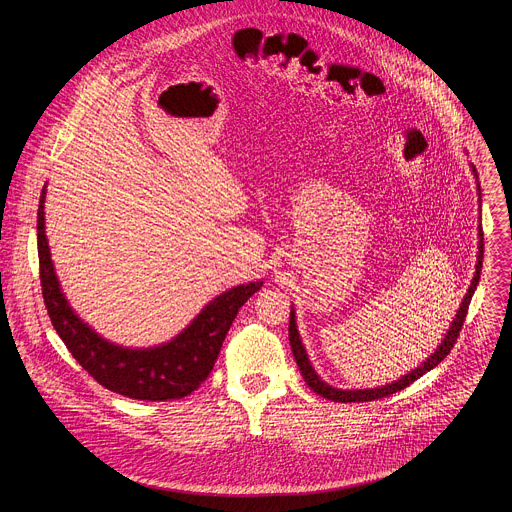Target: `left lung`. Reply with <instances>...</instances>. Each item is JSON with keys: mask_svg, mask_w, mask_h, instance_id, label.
Masks as SVG:
<instances>
[{"mask_svg": "<svg viewBox=\"0 0 512 512\" xmlns=\"http://www.w3.org/2000/svg\"><path fill=\"white\" fill-rule=\"evenodd\" d=\"M472 172H474V176H476V168H474V166H472ZM478 194H480V184H478ZM478 235H480V243H478L476 273H474V279H472V283H470V287H468V294L464 296V300H462V304H460V310H458V314H456V318H454V322H452L448 334L444 336L442 344L435 348V352H433L427 360H423L417 369H413L409 375L401 377V379L395 381V383H389V385H383V387H377V389H356V391H344V389H336V387H330L328 383H324V381L316 375V371L312 369L310 358H308V354H306V348H304V344H302V338H300V332H298V326H296V312H294V308H291V312H289V344H291V352H294V356H296L300 373H302L304 381L308 383V387H310L314 393L322 395L324 399H330V401H336V403L375 401V399L389 397V395H393V393H397V391L409 387L413 381H417V379L423 377L427 371H431L433 367H437V364H440V362L450 354V350L454 348V344H456V340H458V336H460L462 324H464L466 314H468L470 300H472V296H474V289H476L478 279H480L482 255H484L482 227H480V233H478Z\"/></svg>", "mask_w": 512, "mask_h": 512, "instance_id": "8db88e82", "label": "left lung"}]
</instances>
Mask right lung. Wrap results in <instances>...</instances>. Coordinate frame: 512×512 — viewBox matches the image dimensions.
Here are the masks:
<instances>
[{
	"mask_svg": "<svg viewBox=\"0 0 512 512\" xmlns=\"http://www.w3.org/2000/svg\"><path fill=\"white\" fill-rule=\"evenodd\" d=\"M44 198L38 204V259L42 298L68 352L105 389L139 401H172L190 395L210 375L241 306L263 281L231 287L214 298L174 340L154 348H123L101 338L68 306L44 233Z\"/></svg>",
	"mask_w": 512,
	"mask_h": 512,
	"instance_id": "right-lung-1",
	"label": "right lung"
}]
</instances>
